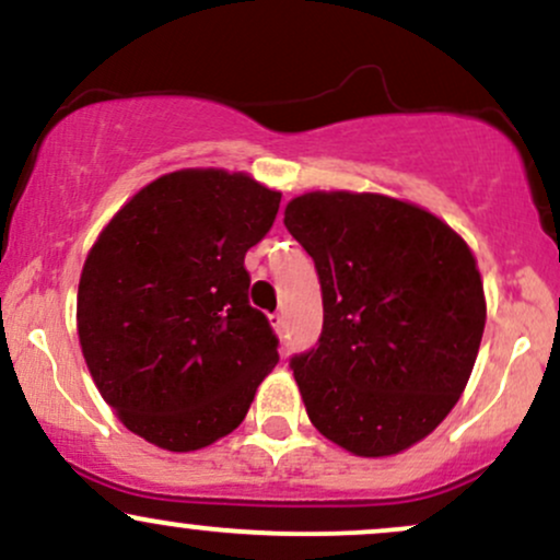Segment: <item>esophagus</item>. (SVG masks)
<instances>
[{"mask_svg":"<svg viewBox=\"0 0 560 560\" xmlns=\"http://www.w3.org/2000/svg\"><path fill=\"white\" fill-rule=\"evenodd\" d=\"M271 326H273V331H276V334L284 331V326H287L284 316H281V313H273V316H271Z\"/></svg>","mask_w":560,"mask_h":560,"instance_id":"obj_1","label":"esophagus"}]
</instances>
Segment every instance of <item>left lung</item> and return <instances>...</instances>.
Segmentation results:
<instances>
[{
    "instance_id": "obj_1",
    "label": "left lung",
    "mask_w": 560,
    "mask_h": 560,
    "mask_svg": "<svg viewBox=\"0 0 560 560\" xmlns=\"http://www.w3.org/2000/svg\"><path fill=\"white\" fill-rule=\"evenodd\" d=\"M284 226L324 292L318 347L292 358L307 419L361 458L413 447L477 363L487 300L471 247L442 218L376 191H305Z\"/></svg>"
}]
</instances>
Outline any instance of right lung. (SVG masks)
I'll return each instance as SVG.
<instances>
[{
	"mask_svg": "<svg viewBox=\"0 0 560 560\" xmlns=\"http://www.w3.org/2000/svg\"><path fill=\"white\" fill-rule=\"evenodd\" d=\"M281 191L249 173L182 168L133 195L83 262L75 329L96 389L128 432L191 453L234 432L279 352L249 307L244 255Z\"/></svg>",
	"mask_w": 560,
	"mask_h": 560,
	"instance_id": "right-lung-1",
	"label": "right lung"
}]
</instances>
